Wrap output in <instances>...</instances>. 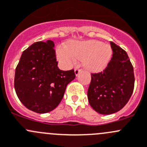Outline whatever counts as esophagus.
Returning a JSON list of instances; mask_svg holds the SVG:
<instances>
[{"mask_svg":"<svg viewBox=\"0 0 147 147\" xmlns=\"http://www.w3.org/2000/svg\"><path fill=\"white\" fill-rule=\"evenodd\" d=\"M80 72H81V69H79L78 67H76L75 69V75H76V76H78V75H79V73Z\"/></svg>","mask_w":147,"mask_h":147,"instance_id":"esophagus-1","label":"esophagus"}]
</instances>
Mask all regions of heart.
Listing matches in <instances>:
<instances>
[{"instance_id": "b5f03b06", "label": "heart", "mask_w": 147, "mask_h": 147, "mask_svg": "<svg viewBox=\"0 0 147 147\" xmlns=\"http://www.w3.org/2000/svg\"><path fill=\"white\" fill-rule=\"evenodd\" d=\"M112 55L110 45L97 40L75 41L69 47L59 45L56 49L58 62L63 67L69 68L78 59H83V65L90 70L103 69L109 62Z\"/></svg>"}]
</instances>
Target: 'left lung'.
<instances>
[{
    "instance_id": "left-lung-1",
    "label": "left lung",
    "mask_w": 147,
    "mask_h": 147,
    "mask_svg": "<svg viewBox=\"0 0 147 147\" xmlns=\"http://www.w3.org/2000/svg\"><path fill=\"white\" fill-rule=\"evenodd\" d=\"M113 57L107 67L91 74L88 90L90 106L98 113L109 115L119 111L130 99L134 88V68L127 53L111 42Z\"/></svg>"
}]
</instances>
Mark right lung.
<instances>
[{"instance_id":"obj_1","label":"right lung","mask_w":147,"mask_h":147,"mask_svg":"<svg viewBox=\"0 0 147 147\" xmlns=\"http://www.w3.org/2000/svg\"><path fill=\"white\" fill-rule=\"evenodd\" d=\"M55 43L35 42L24 51L16 68L14 88L23 105L38 113L53 111L62 100L66 87L75 78L74 69L57 67Z\"/></svg>"}]
</instances>
